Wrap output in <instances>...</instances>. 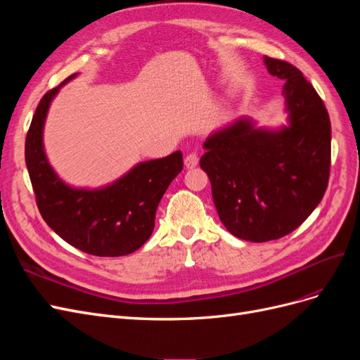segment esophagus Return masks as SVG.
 Listing matches in <instances>:
<instances>
[{
  "instance_id": "esophagus-1",
  "label": "esophagus",
  "mask_w": 360,
  "mask_h": 360,
  "mask_svg": "<svg viewBox=\"0 0 360 360\" xmlns=\"http://www.w3.org/2000/svg\"><path fill=\"white\" fill-rule=\"evenodd\" d=\"M198 165V156L195 153H189L186 158H184V167L188 169H192Z\"/></svg>"
}]
</instances>
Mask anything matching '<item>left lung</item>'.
I'll return each mask as SVG.
<instances>
[{
    "label": "left lung",
    "instance_id": "obj_1",
    "mask_svg": "<svg viewBox=\"0 0 360 360\" xmlns=\"http://www.w3.org/2000/svg\"><path fill=\"white\" fill-rule=\"evenodd\" d=\"M264 64L284 81L288 124L266 129L237 118L209 135L200 160L226 230L255 243L303 224L323 200L330 172V120L320 96L292 64L270 57Z\"/></svg>",
    "mask_w": 360,
    "mask_h": 360
}]
</instances>
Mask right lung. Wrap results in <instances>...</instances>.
<instances>
[{"instance_id":"right-lung-1","label":"right lung","mask_w":360,"mask_h":360,"mask_svg":"<svg viewBox=\"0 0 360 360\" xmlns=\"http://www.w3.org/2000/svg\"><path fill=\"white\" fill-rule=\"evenodd\" d=\"M76 73L52 89L37 106L25 139V163L39 212L64 242L96 257L135 252L153 233L158 205L183 169L181 151L139 162L99 189L73 188L53 171L43 146V127L53 97Z\"/></svg>"}]
</instances>
